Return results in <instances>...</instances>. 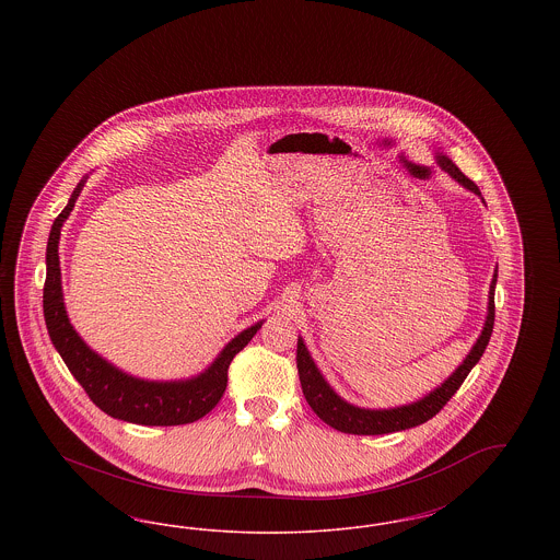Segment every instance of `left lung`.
<instances>
[{
    "label": "left lung",
    "mask_w": 560,
    "mask_h": 560,
    "mask_svg": "<svg viewBox=\"0 0 560 560\" xmlns=\"http://www.w3.org/2000/svg\"><path fill=\"white\" fill-rule=\"evenodd\" d=\"M434 160L452 176L455 183H459L462 187L468 188L470 192L479 195L480 201L485 203L479 187L468 176H464L462 170L445 153L436 151ZM495 283H498V267L493 270V279H491V285H489L487 317L482 323L480 336L477 338L475 347L470 348V352L466 354V359L455 368V372L445 382H441V386L430 390L422 399L399 405V407L368 409V407H359V405H352V402L342 399L329 386V382L323 377V373L315 365L304 340L298 338L295 363H298L302 393L308 400V405L313 407V411L319 416L325 424H329V427L336 428L340 432H347V434H388V432H399V430H407V428L420 427V424L428 422L430 418H434L443 409V405H447V400L452 399L455 390L462 386V382L466 380L470 370L479 363L485 348L489 345V338H491V331H493V320H495Z\"/></svg>",
    "instance_id": "obj_1"
}]
</instances>
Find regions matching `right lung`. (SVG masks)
<instances>
[{
	"label": "right lung",
	"instance_id": "1",
	"mask_svg": "<svg viewBox=\"0 0 560 560\" xmlns=\"http://www.w3.org/2000/svg\"><path fill=\"white\" fill-rule=\"evenodd\" d=\"M88 176H83L71 192L65 210L56 215L48 247H46V285H44V319L54 348L62 357L65 365L88 393L96 407L115 420L132 422L140 427H180L190 424L210 413L215 402L222 399L229 380V365L233 357L247 347L265 320H258L237 334L226 347L218 352L212 363L187 380H144L126 373L113 365L96 350L81 340L71 325L60 279L58 243L60 229L69 213L73 212Z\"/></svg>",
	"mask_w": 560,
	"mask_h": 560
}]
</instances>
